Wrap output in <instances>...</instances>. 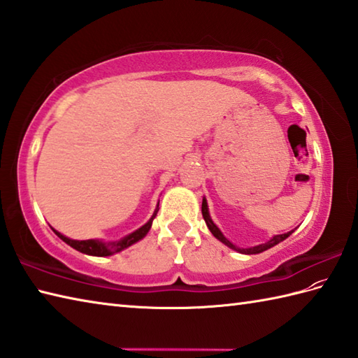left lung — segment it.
<instances>
[{"instance_id":"8db88e82","label":"left lung","mask_w":358,"mask_h":358,"mask_svg":"<svg viewBox=\"0 0 358 358\" xmlns=\"http://www.w3.org/2000/svg\"><path fill=\"white\" fill-rule=\"evenodd\" d=\"M201 214H203L204 222H206V224H208V227H209V231L212 232V235H214L215 238H218L220 241L224 243V245H226L227 248H231V249H234V250H238V252H241V254H248V255H250V254H260V252H263V250H266V249H269V248H272V246L278 245L280 241L286 240V238L289 237V235H291V234L294 232V231H291V232H287V234L275 235V237L271 238L268 243H264V245H258V246H255V248H249V249H240V248H237L235 245H232V243H231L229 240H227L222 232H220V229H218V227L214 224V222H212L210 217H209V212H208V203H206V199H203V203H201Z\"/></svg>"}]
</instances>
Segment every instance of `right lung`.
Segmentation results:
<instances>
[{
  "label": "right lung",
  "mask_w": 358,
  "mask_h": 358,
  "mask_svg": "<svg viewBox=\"0 0 358 358\" xmlns=\"http://www.w3.org/2000/svg\"><path fill=\"white\" fill-rule=\"evenodd\" d=\"M158 209H155L154 215H152V218L149 220V222L141 226L140 229H136L135 232L129 234L127 237H124L123 240L120 241H110V243H101V241H96V240H71L64 237V235H62L59 232L55 231V234L58 235L59 238H62L64 243H67V245L72 246L73 249L80 250V252L83 254H87V255H95V257H108V255H112V254H117L120 252V250H123L126 248H129L131 245H134V243H136L138 240H141L144 235H146L152 226V220L155 218Z\"/></svg>",
  "instance_id": "right-lung-1"
}]
</instances>
